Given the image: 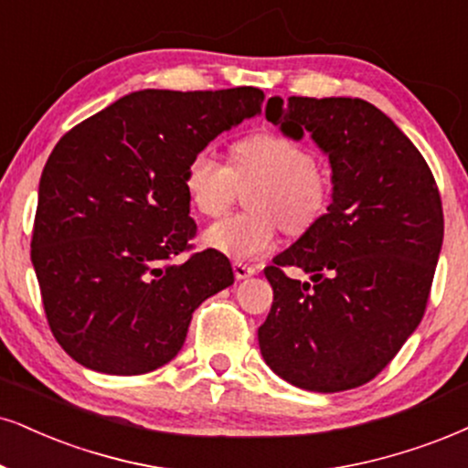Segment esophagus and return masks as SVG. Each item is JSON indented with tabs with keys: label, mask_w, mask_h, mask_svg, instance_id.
Listing matches in <instances>:
<instances>
[{
	"label": "esophagus",
	"mask_w": 468,
	"mask_h": 468,
	"mask_svg": "<svg viewBox=\"0 0 468 468\" xmlns=\"http://www.w3.org/2000/svg\"><path fill=\"white\" fill-rule=\"evenodd\" d=\"M232 269H234L236 280H247L256 273V267H251V264H245V262H234Z\"/></svg>",
	"instance_id": "1"
}]
</instances>
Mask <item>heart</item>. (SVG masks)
I'll list each match as a JSON object with an SVG mask.
<instances>
[{"label":"heart","mask_w":468,"mask_h":468,"mask_svg":"<svg viewBox=\"0 0 468 468\" xmlns=\"http://www.w3.org/2000/svg\"><path fill=\"white\" fill-rule=\"evenodd\" d=\"M262 180L253 195V215H229L206 229L204 240L225 256L247 261L269 251L280 228L303 234L323 217L332 197L330 177L316 166L313 149L282 132L264 130L232 147V166L201 149L184 169L190 206L204 217H218L236 197L239 182Z\"/></svg>","instance_id":"b5f03b06"}]
</instances>
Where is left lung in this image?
<instances>
[{
  "mask_svg": "<svg viewBox=\"0 0 468 468\" xmlns=\"http://www.w3.org/2000/svg\"><path fill=\"white\" fill-rule=\"evenodd\" d=\"M267 119L313 141L332 165V204L264 269V362L314 393L371 382L417 330L445 232L441 193L412 141L357 97H271ZM302 268L310 282L288 279Z\"/></svg>",
  "mask_w": 468,
  "mask_h": 468,
  "instance_id": "left-lung-1",
  "label": "left lung"
}]
</instances>
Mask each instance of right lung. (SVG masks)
Returning <instances> with one entry per match:
<instances>
[{"label":"right lung","mask_w":468,"mask_h":468,"mask_svg":"<svg viewBox=\"0 0 468 468\" xmlns=\"http://www.w3.org/2000/svg\"><path fill=\"white\" fill-rule=\"evenodd\" d=\"M261 89L136 90L69 130L38 184L32 264L51 334L75 362L141 375L182 349L195 308L234 284L193 250L184 169L262 112Z\"/></svg>","instance_id":"obj_1"}]
</instances>
